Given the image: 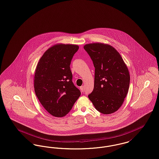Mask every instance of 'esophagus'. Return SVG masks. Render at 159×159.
<instances>
[{
	"instance_id": "34e87169",
	"label": "esophagus",
	"mask_w": 159,
	"mask_h": 159,
	"mask_svg": "<svg viewBox=\"0 0 159 159\" xmlns=\"http://www.w3.org/2000/svg\"><path fill=\"white\" fill-rule=\"evenodd\" d=\"M80 89L81 90V91L82 92H84V86H81L80 88Z\"/></svg>"
}]
</instances>
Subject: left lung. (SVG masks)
<instances>
[{
  "mask_svg": "<svg viewBox=\"0 0 159 159\" xmlns=\"http://www.w3.org/2000/svg\"><path fill=\"white\" fill-rule=\"evenodd\" d=\"M84 49L95 67L94 86L88 95L95 108L103 114H111L121 106L128 93L130 75L121 56L106 44H87Z\"/></svg>",
  "mask_w": 159,
  "mask_h": 159,
  "instance_id": "left-lung-1",
  "label": "left lung"
}]
</instances>
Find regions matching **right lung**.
Listing matches in <instances>:
<instances>
[{
  "instance_id": "add662e5",
  "label": "right lung",
  "mask_w": 159,
  "mask_h": 159,
  "mask_svg": "<svg viewBox=\"0 0 159 159\" xmlns=\"http://www.w3.org/2000/svg\"><path fill=\"white\" fill-rule=\"evenodd\" d=\"M77 45L58 44L40 58L34 76L35 93L44 108L55 117L70 112L81 93L72 82L70 70Z\"/></svg>"
}]
</instances>
